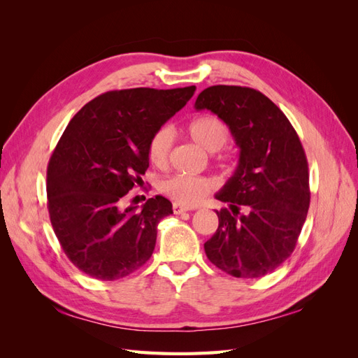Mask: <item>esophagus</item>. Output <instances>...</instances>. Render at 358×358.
Instances as JSON below:
<instances>
[{"instance_id": "obj_1", "label": "esophagus", "mask_w": 358, "mask_h": 358, "mask_svg": "<svg viewBox=\"0 0 358 358\" xmlns=\"http://www.w3.org/2000/svg\"><path fill=\"white\" fill-rule=\"evenodd\" d=\"M173 212H175L176 215H182V213L188 212V209L183 208V206H180V204H178V203H175V204H173Z\"/></svg>"}]
</instances>
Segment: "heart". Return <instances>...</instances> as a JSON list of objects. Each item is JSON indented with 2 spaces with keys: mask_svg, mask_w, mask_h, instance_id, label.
I'll return each instance as SVG.
<instances>
[{
  "mask_svg": "<svg viewBox=\"0 0 358 358\" xmlns=\"http://www.w3.org/2000/svg\"><path fill=\"white\" fill-rule=\"evenodd\" d=\"M187 133L194 143L199 145L208 152L220 150L230 137V129L222 119L203 115L188 124ZM171 148V131L169 128H159L150 137L148 145V155L150 162L155 166H166ZM213 188V182L208 178L188 176V175H173L161 182L159 189L173 201L192 208L203 200V197Z\"/></svg>",
  "mask_w": 358,
  "mask_h": 358,
  "instance_id": "b5f03b06",
  "label": "heart"
}]
</instances>
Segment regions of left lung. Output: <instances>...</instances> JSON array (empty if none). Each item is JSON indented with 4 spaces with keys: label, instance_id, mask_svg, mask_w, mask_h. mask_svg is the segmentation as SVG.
Segmentation results:
<instances>
[{
    "label": "left lung",
    "instance_id": "left-lung-1",
    "mask_svg": "<svg viewBox=\"0 0 358 358\" xmlns=\"http://www.w3.org/2000/svg\"><path fill=\"white\" fill-rule=\"evenodd\" d=\"M230 128L239 162L215 199L218 230L204 252L234 278L272 273L292 254L305 224L310 192L305 150L287 116L264 94L243 86L216 85L197 96Z\"/></svg>",
    "mask_w": 358,
    "mask_h": 358
}]
</instances>
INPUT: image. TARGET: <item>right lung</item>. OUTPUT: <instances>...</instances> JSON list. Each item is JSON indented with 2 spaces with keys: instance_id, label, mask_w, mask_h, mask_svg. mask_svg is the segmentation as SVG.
<instances>
[{
  "instance_id": "add662e5",
  "label": "right lung",
  "mask_w": 358,
  "mask_h": 358,
  "mask_svg": "<svg viewBox=\"0 0 358 358\" xmlns=\"http://www.w3.org/2000/svg\"><path fill=\"white\" fill-rule=\"evenodd\" d=\"M194 92L196 86L109 91L67 125L48 166V209L64 252L83 273L121 279L152 255L171 203L157 196L140 210L124 209L122 197L149 167L150 137Z\"/></svg>"
}]
</instances>
